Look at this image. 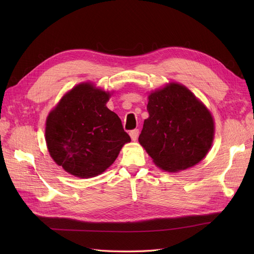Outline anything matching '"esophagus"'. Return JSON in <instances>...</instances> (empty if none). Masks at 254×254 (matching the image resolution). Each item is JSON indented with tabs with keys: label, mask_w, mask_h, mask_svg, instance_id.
<instances>
[{
	"label": "esophagus",
	"mask_w": 254,
	"mask_h": 254,
	"mask_svg": "<svg viewBox=\"0 0 254 254\" xmlns=\"http://www.w3.org/2000/svg\"><path fill=\"white\" fill-rule=\"evenodd\" d=\"M130 137H131L132 141H135L137 139V136H139V129H133L131 131L129 132Z\"/></svg>",
	"instance_id": "obj_1"
}]
</instances>
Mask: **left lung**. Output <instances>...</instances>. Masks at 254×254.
Instances as JSON below:
<instances>
[{
	"label": "left lung",
	"mask_w": 254,
	"mask_h": 254,
	"mask_svg": "<svg viewBox=\"0 0 254 254\" xmlns=\"http://www.w3.org/2000/svg\"><path fill=\"white\" fill-rule=\"evenodd\" d=\"M148 99L149 118L144 121L139 142L155 164L178 172L200 162L214 137L209 110L178 83L155 91Z\"/></svg>",
	"instance_id": "left-lung-1"
}]
</instances>
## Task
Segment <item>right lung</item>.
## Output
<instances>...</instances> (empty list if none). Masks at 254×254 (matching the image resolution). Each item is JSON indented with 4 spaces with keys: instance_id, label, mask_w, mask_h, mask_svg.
Instances as JSON below:
<instances>
[{
    "instance_id": "obj_1",
    "label": "right lung",
    "mask_w": 254,
    "mask_h": 254,
    "mask_svg": "<svg viewBox=\"0 0 254 254\" xmlns=\"http://www.w3.org/2000/svg\"><path fill=\"white\" fill-rule=\"evenodd\" d=\"M109 96L91 83H81L49 114L45 139L50 155L73 176L102 174L131 141L118 114L106 107Z\"/></svg>"
}]
</instances>
